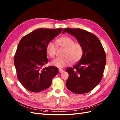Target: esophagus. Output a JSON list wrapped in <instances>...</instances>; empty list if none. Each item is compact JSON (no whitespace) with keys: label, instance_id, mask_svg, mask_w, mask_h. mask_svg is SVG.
Segmentation results:
<instances>
[{"label":"esophagus","instance_id":"esophagus-1","mask_svg":"<svg viewBox=\"0 0 120 120\" xmlns=\"http://www.w3.org/2000/svg\"><path fill=\"white\" fill-rule=\"evenodd\" d=\"M59 72H60V73H61V72H63L64 71V70H63V69L61 68H59Z\"/></svg>","mask_w":120,"mask_h":120}]
</instances>
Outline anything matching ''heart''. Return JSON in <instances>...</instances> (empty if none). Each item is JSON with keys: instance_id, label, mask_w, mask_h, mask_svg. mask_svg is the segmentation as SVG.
<instances>
[{"instance_id": "obj_1", "label": "heart", "mask_w": 120, "mask_h": 120, "mask_svg": "<svg viewBox=\"0 0 120 120\" xmlns=\"http://www.w3.org/2000/svg\"><path fill=\"white\" fill-rule=\"evenodd\" d=\"M57 46L64 48L63 57L56 58L51 64L58 68H63L69 66L72 62L75 63L81 60L83 54V48L81 44L75 42L72 38L64 36L56 41ZM56 52V46L52 41H49L46 46V53L49 57L53 58Z\"/></svg>"}]
</instances>
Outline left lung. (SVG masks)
Masks as SVG:
<instances>
[{
    "label": "left lung",
    "instance_id": "8db88e82",
    "mask_svg": "<svg viewBox=\"0 0 120 120\" xmlns=\"http://www.w3.org/2000/svg\"><path fill=\"white\" fill-rule=\"evenodd\" d=\"M74 36L83 48V54L79 62L67 68L68 78L67 89L72 93L82 94L89 92L102 79L106 56L103 47L96 36L80 28H66L63 31Z\"/></svg>",
    "mask_w": 120,
    "mask_h": 120
}]
</instances>
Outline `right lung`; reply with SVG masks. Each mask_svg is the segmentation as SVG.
<instances>
[{
	"label": "right lung",
	"mask_w": 120,
	"mask_h": 120,
	"mask_svg": "<svg viewBox=\"0 0 120 120\" xmlns=\"http://www.w3.org/2000/svg\"><path fill=\"white\" fill-rule=\"evenodd\" d=\"M63 28H39L21 39L14 57L17 78L29 91L38 93L51 86L52 79L59 73L55 67L42 68L48 63L46 53L48 43Z\"/></svg>",
	"instance_id": "obj_1"
}]
</instances>
